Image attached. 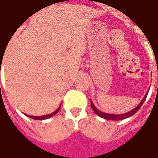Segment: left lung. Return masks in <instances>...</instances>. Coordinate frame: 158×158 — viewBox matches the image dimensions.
Returning a JSON list of instances; mask_svg holds the SVG:
<instances>
[{
    "mask_svg": "<svg viewBox=\"0 0 158 158\" xmlns=\"http://www.w3.org/2000/svg\"><path fill=\"white\" fill-rule=\"evenodd\" d=\"M147 95H148V92H147L146 95L144 96V98H143V100L141 101V103L139 104V106H136L135 109H133L130 112H126V113H123V114H110V113H106V112H100L99 110H98V109L95 107V106L93 105V103L90 101V103H91V108H92V110L95 112V113L98 114V115L99 117H101V118H106V119H110V120H121V119H124V118H128V117L133 116V115H134V114L142 107L143 102L145 101L146 98H147Z\"/></svg>",
    "mask_w": 158,
    "mask_h": 158,
    "instance_id": "1",
    "label": "left lung"
}]
</instances>
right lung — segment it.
<instances>
[{"mask_svg": "<svg viewBox=\"0 0 158 158\" xmlns=\"http://www.w3.org/2000/svg\"><path fill=\"white\" fill-rule=\"evenodd\" d=\"M60 106L58 108L55 112H52V113H51V114H48V115H44V116H30V115H27V116L28 117H30V118H33V119H40V120H41V119H46V118H51V117H52L53 115H55V114L60 111Z\"/></svg>", "mask_w": 158, "mask_h": 158, "instance_id": "right-lung-1", "label": "right lung"}]
</instances>
